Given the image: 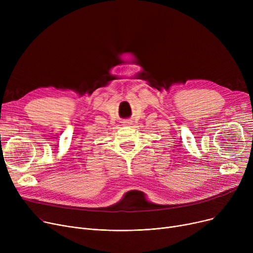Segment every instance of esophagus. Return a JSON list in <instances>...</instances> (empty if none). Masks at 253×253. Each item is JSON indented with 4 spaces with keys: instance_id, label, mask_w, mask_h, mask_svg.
<instances>
[{
    "instance_id": "34e87169",
    "label": "esophagus",
    "mask_w": 253,
    "mask_h": 253,
    "mask_svg": "<svg viewBox=\"0 0 253 253\" xmlns=\"http://www.w3.org/2000/svg\"><path fill=\"white\" fill-rule=\"evenodd\" d=\"M124 123V125H131V122L130 121H125V122H123Z\"/></svg>"
}]
</instances>
